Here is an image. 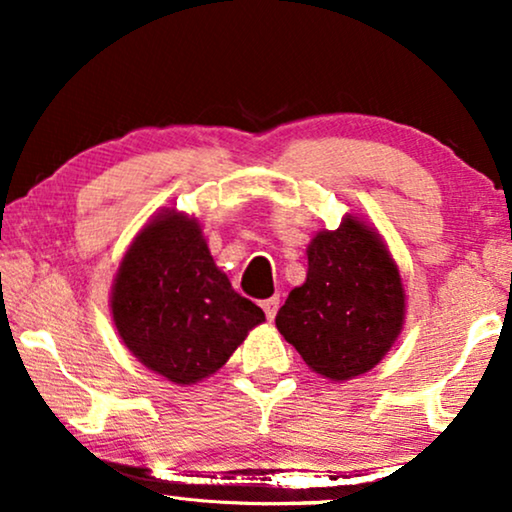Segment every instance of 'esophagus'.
I'll return each instance as SVG.
<instances>
[{"instance_id":"34e87169","label":"esophagus","mask_w":512,"mask_h":512,"mask_svg":"<svg viewBox=\"0 0 512 512\" xmlns=\"http://www.w3.org/2000/svg\"><path fill=\"white\" fill-rule=\"evenodd\" d=\"M277 310H279V298H277V296H275V298H268V300H263V312H265V317H268L270 321L275 319Z\"/></svg>"}]
</instances>
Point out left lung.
<instances>
[{"label": "left lung", "mask_w": 512, "mask_h": 512, "mask_svg": "<svg viewBox=\"0 0 512 512\" xmlns=\"http://www.w3.org/2000/svg\"><path fill=\"white\" fill-rule=\"evenodd\" d=\"M405 321V291L387 244L347 214L307 247V279L279 307L275 324L314 373L333 382L368 373Z\"/></svg>", "instance_id": "1"}]
</instances>
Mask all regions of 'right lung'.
I'll use <instances>...</instances> for the list:
<instances>
[{
	"instance_id": "obj_1",
	"label": "right lung",
	"mask_w": 512,
	"mask_h": 512,
	"mask_svg": "<svg viewBox=\"0 0 512 512\" xmlns=\"http://www.w3.org/2000/svg\"><path fill=\"white\" fill-rule=\"evenodd\" d=\"M116 331L174 384L214 375L265 314L216 268L198 219L165 209L139 230L111 286Z\"/></svg>"
}]
</instances>
